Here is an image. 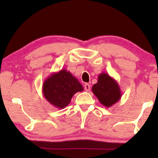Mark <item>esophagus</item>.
<instances>
[{
    "mask_svg": "<svg viewBox=\"0 0 158 158\" xmlns=\"http://www.w3.org/2000/svg\"><path fill=\"white\" fill-rule=\"evenodd\" d=\"M84 88H85V91H89V90H90V85H89V84L86 83L84 85Z\"/></svg>",
    "mask_w": 158,
    "mask_h": 158,
    "instance_id": "obj_1",
    "label": "esophagus"
}]
</instances>
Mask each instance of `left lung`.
Listing matches in <instances>:
<instances>
[{
    "label": "left lung",
    "instance_id": "8db88e82",
    "mask_svg": "<svg viewBox=\"0 0 158 158\" xmlns=\"http://www.w3.org/2000/svg\"><path fill=\"white\" fill-rule=\"evenodd\" d=\"M92 91L99 102L106 108L118 102L122 95L116 80L106 73L99 74L98 82L93 85Z\"/></svg>",
    "mask_w": 158,
    "mask_h": 158
}]
</instances>
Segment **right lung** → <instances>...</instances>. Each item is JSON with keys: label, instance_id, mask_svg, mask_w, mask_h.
Listing matches in <instances>:
<instances>
[{"label": "right lung", "instance_id": "add662e5", "mask_svg": "<svg viewBox=\"0 0 158 158\" xmlns=\"http://www.w3.org/2000/svg\"><path fill=\"white\" fill-rule=\"evenodd\" d=\"M83 90L76 77L65 69L53 73L43 83V96L57 109H64L70 103L73 95Z\"/></svg>", "mask_w": 158, "mask_h": 158}]
</instances>
